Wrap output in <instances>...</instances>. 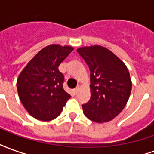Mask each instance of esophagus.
I'll return each instance as SVG.
<instances>
[{
    "mask_svg": "<svg viewBox=\"0 0 154 154\" xmlns=\"http://www.w3.org/2000/svg\"><path fill=\"white\" fill-rule=\"evenodd\" d=\"M81 88V85H78L75 89H74V92H75V94H77V92H78V91H79V89Z\"/></svg>",
    "mask_w": 154,
    "mask_h": 154,
    "instance_id": "34e87169",
    "label": "esophagus"
}]
</instances>
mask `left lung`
Here are the masks:
<instances>
[{
  "label": "left lung",
  "instance_id": "obj_1",
  "mask_svg": "<svg viewBox=\"0 0 154 154\" xmlns=\"http://www.w3.org/2000/svg\"><path fill=\"white\" fill-rule=\"evenodd\" d=\"M77 51L91 71V98L82 105L83 113L94 122H108L127 104L132 82L126 65L106 48L82 47Z\"/></svg>",
  "mask_w": 154,
  "mask_h": 154
}]
</instances>
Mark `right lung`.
<instances>
[{
    "mask_svg": "<svg viewBox=\"0 0 154 154\" xmlns=\"http://www.w3.org/2000/svg\"><path fill=\"white\" fill-rule=\"evenodd\" d=\"M73 48L50 44L29 61L17 79L20 100L35 119L49 121L59 116L71 97L63 89V74L58 66Z\"/></svg>",
    "mask_w": 154,
    "mask_h": 154,
    "instance_id": "1",
    "label": "right lung"
}]
</instances>
